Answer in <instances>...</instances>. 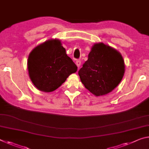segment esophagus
Masks as SVG:
<instances>
[{"label":"esophagus","instance_id":"obj_1","mask_svg":"<svg viewBox=\"0 0 149 149\" xmlns=\"http://www.w3.org/2000/svg\"><path fill=\"white\" fill-rule=\"evenodd\" d=\"M75 63H76V65L78 68L80 67V65H81V61L80 60H76V62H75Z\"/></svg>","mask_w":149,"mask_h":149}]
</instances>
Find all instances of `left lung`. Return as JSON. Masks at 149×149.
Returning a JSON list of instances; mask_svg holds the SVG:
<instances>
[{
  "label": "left lung",
  "instance_id": "8db88e82",
  "mask_svg": "<svg viewBox=\"0 0 149 149\" xmlns=\"http://www.w3.org/2000/svg\"><path fill=\"white\" fill-rule=\"evenodd\" d=\"M125 63L121 54L103 43L92 46L88 60L79 70L81 83L95 96L111 92L122 80Z\"/></svg>",
  "mask_w": 149,
  "mask_h": 149
}]
</instances>
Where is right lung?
<instances>
[{
    "label": "right lung",
    "mask_w": 149,
    "mask_h": 149,
    "mask_svg": "<svg viewBox=\"0 0 149 149\" xmlns=\"http://www.w3.org/2000/svg\"><path fill=\"white\" fill-rule=\"evenodd\" d=\"M28 74L38 89L52 92L58 89L77 67L68 56L59 40L52 39L38 45L28 59Z\"/></svg>",
    "instance_id": "add662e5"
}]
</instances>
